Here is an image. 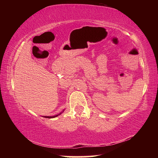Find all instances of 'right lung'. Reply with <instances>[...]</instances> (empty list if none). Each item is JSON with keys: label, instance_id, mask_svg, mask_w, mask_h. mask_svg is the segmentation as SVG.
<instances>
[{"label": "right lung", "instance_id": "obj_1", "mask_svg": "<svg viewBox=\"0 0 158 158\" xmlns=\"http://www.w3.org/2000/svg\"><path fill=\"white\" fill-rule=\"evenodd\" d=\"M64 111V110H63ZM62 113H60L59 114H57L56 115V116H44V118H55V117H57L58 116H59V115H60Z\"/></svg>", "mask_w": 158, "mask_h": 158}]
</instances>
